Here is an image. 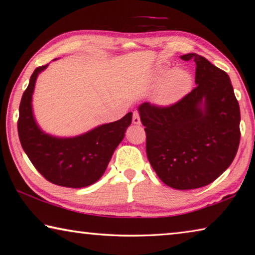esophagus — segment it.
<instances>
[{
  "instance_id": "obj_1",
  "label": "esophagus",
  "mask_w": 255,
  "mask_h": 255,
  "mask_svg": "<svg viewBox=\"0 0 255 255\" xmlns=\"http://www.w3.org/2000/svg\"><path fill=\"white\" fill-rule=\"evenodd\" d=\"M132 123L136 125H140L141 124V121H140V115L138 112H133L132 114Z\"/></svg>"
}]
</instances>
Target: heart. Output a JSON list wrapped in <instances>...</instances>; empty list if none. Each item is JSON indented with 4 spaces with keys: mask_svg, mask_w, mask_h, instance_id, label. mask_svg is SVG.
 <instances>
[{
    "mask_svg": "<svg viewBox=\"0 0 255 255\" xmlns=\"http://www.w3.org/2000/svg\"><path fill=\"white\" fill-rule=\"evenodd\" d=\"M166 70H159V77H163ZM193 79L184 69H174L167 73L158 89V102L162 105H170L183 99L192 89Z\"/></svg>",
    "mask_w": 255,
    "mask_h": 255,
    "instance_id": "heart-1",
    "label": "heart"
}]
</instances>
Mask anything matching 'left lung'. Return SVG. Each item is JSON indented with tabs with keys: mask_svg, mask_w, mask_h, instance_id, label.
Wrapping results in <instances>:
<instances>
[{
	"mask_svg": "<svg viewBox=\"0 0 255 255\" xmlns=\"http://www.w3.org/2000/svg\"><path fill=\"white\" fill-rule=\"evenodd\" d=\"M196 63V88L174 104L145 102L139 107L145 151L167 186L208 185L228 169L240 143V107L229 75L197 53L181 57Z\"/></svg>",
	"mask_w": 255,
	"mask_h": 255,
	"instance_id": "obj_1",
	"label": "left lung"
}]
</instances>
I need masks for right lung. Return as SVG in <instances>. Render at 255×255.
<instances>
[{"label": "right lung", "mask_w": 255, "mask_h": 255, "mask_svg": "<svg viewBox=\"0 0 255 255\" xmlns=\"http://www.w3.org/2000/svg\"><path fill=\"white\" fill-rule=\"evenodd\" d=\"M35 69L21 96L17 122L21 147L36 170L47 181L63 187L80 188L92 185L104 174L114 151L131 124L128 113L117 122L102 125L74 138H56L41 131L31 110L35 82L42 70Z\"/></svg>", "instance_id": "obj_1"}]
</instances>
